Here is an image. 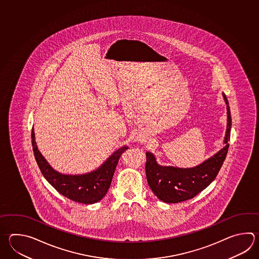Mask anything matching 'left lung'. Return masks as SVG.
I'll return each instance as SVG.
<instances>
[{
	"label": "left lung",
	"instance_id": "1",
	"mask_svg": "<svg viewBox=\"0 0 259 259\" xmlns=\"http://www.w3.org/2000/svg\"><path fill=\"white\" fill-rule=\"evenodd\" d=\"M227 104L228 123L225 147L205 162L191 169L165 167L157 163L151 152H147L146 174L148 185L158 199L166 203H179L188 200L199 194L216 178L227 156L231 138L232 117L227 98L223 94Z\"/></svg>",
	"mask_w": 259,
	"mask_h": 259
}]
</instances>
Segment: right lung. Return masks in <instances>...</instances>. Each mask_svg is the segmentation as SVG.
Segmentation results:
<instances>
[{"label":"right lung","mask_w":259,"mask_h":259,"mask_svg":"<svg viewBox=\"0 0 259 259\" xmlns=\"http://www.w3.org/2000/svg\"><path fill=\"white\" fill-rule=\"evenodd\" d=\"M32 148L37 166L45 179L58 191L60 194L70 200L93 204L105 196L110 188L111 180L116 169L119 159L128 147L119 148L111 155L101 167L90 174L83 175H64L59 174L48 164L46 159L38 151L35 142V135L32 129Z\"/></svg>","instance_id":"1"}]
</instances>
